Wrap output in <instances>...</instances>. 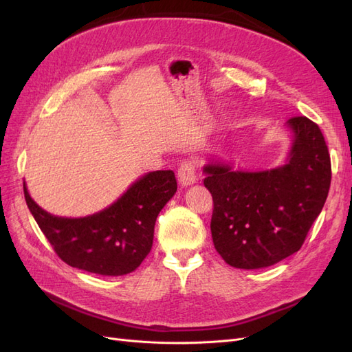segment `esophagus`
<instances>
[{
    "label": "esophagus",
    "instance_id": "obj_1",
    "mask_svg": "<svg viewBox=\"0 0 352 352\" xmlns=\"http://www.w3.org/2000/svg\"><path fill=\"white\" fill-rule=\"evenodd\" d=\"M177 179L179 184L182 186L194 185L197 182V164L194 162H184L179 166L177 170Z\"/></svg>",
    "mask_w": 352,
    "mask_h": 352
}]
</instances>
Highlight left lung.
Here are the masks:
<instances>
[{
	"label": "left lung",
	"instance_id": "left-lung-1",
	"mask_svg": "<svg viewBox=\"0 0 352 352\" xmlns=\"http://www.w3.org/2000/svg\"><path fill=\"white\" fill-rule=\"evenodd\" d=\"M292 146L282 167L241 172L223 163L204 167L212 197L211 236L232 267L261 269L302 247L324 206L332 167L324 136L304 116L286 122Z\"/></svg>",
	"mask_w": 352,
	"mask_h": 352
}]
</instances>
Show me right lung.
<instances>
[{"label":"right lung","instance_id":"1","mask_svg":"<svg viewBox=\"0 0 352 352\" xmlns=\"http://www.w3.org/2000/svg\"><path fill=\"white\" fill-rule=\"evenodd\" d=\"M26 204L56 254L85 272L122 276L140 267L153 247L158 212L172 198L177 184L172 170H157L138 179L114 204L92 216H52L30 198Z\"/></svg>","mask_w":352,"mask_h":352}]
</instances>
